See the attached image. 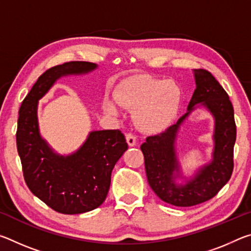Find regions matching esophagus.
I'll return each mask as SVG.
<instances>
[{
	"label": "esophagus",
	"instance_id": "esophagus-1",
	"mask_svg": "<svg viewBox=\"0 0 251 251\" xmlns=\"http://www.w3.org/2000/svg\"><path fill=\"white\" fill-rule=\"evenodd\" d=\"M126 141L129 147H133L136 145V136L133 134H127L126 135Z\"/></svg>",
	"mask_w": 251,
	"mask_h": 251
}]
</instances>
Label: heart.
<instances>
[{
  "instance_id": "1",
  "label": "heart",
  "mask_w": 251,
  "mask_h": 251,
  "mask_svg": "<svg viewBox=\"0 0 251 251\" xmlns=\"http://www.w3.org/2000/svg\"><path fill=\"white\" fill-rule=\"evenodd\" d=\"M114 96L122 107L134 110L136 127L150 135L163 133L174 124L184 99L181 87L177 83L145 75L123 80ZM104 109L112 116L120 114L118 105L110 99L104 100Z\"/></svg>"
}]
</instances>
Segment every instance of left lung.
<instances>
[{"label": "left lung", "mask_w": 251, "mask_h": 251, "mask_svg": "<svg viewBox=\"0 0 251 251\" xmlns=\"http://www.w3.org/2000/svg\"><path fill=\"white\" fill-rule=\"evenodd\" d=\"M196 82L187 113L159 135L150 136L141 146L151 188L161 201L178 207H190L217 195L230 179L233 168L236 124L229 96L206 70H194ZM203 107L214 118L212 160L186 177L177 160L176 143L180 126L195 109ZM182 180L181 183L176 180Z\"/></svg>", "instance_id": "8db88e82"}]
</instances>
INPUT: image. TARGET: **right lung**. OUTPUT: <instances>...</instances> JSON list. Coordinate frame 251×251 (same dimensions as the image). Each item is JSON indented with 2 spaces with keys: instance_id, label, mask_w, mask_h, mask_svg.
I'll list each match as a JSON object with an SVG mask.
<instances>
[{
  "instance_id": "right-lung-1",
  "label": "right lung",
  "mask_w": 251,
  "mask_h": 251,
  "mask_svg": "<svg viewBox=\"0 0 251 251\" xmlns=\"http://www.w3.org/2000/svg\"><path fill=\"white\" fill-rule=\"evenodd\" d=\"M96 69L90 62L52 67L40 76L20 107L16 145L25 182L37 198L61 214H83L100 207L107 196L113 168L128 148L120 129L91 131L70 155L58 154L41 136L39 100L61 77Z\"/></svg>"
}]
</instances>
